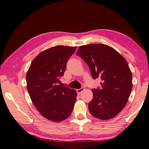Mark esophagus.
Returning a JSON list of instances; mask_svg holds the SVG:
<instances>
[{
	"instance_id": "obj_1",
	"label": "esophagus",
	"mask_w": 149,
	"mask_h": 149,
	"mask_svg": "<svg viewBox=\"0 0 149 149\" xmlns=\"http://www.w3.org/2000/svg\"><path fill=\"white\" fill-rule=\"evenodd\" d=\"M84 88H81L78 89L77 90H76V92H77V93H78V94H79L81 93L84 91Z\"/></svg>"
}]
</instances>
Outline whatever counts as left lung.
Instances as JSON below:
<instances>
[{
	"instance_id": "8db88e82",
	"label": "left lung",
	"mask_w": 149,
	"mask_h": 149,
	"mask_svg": "<svg viewBox=\"0 0 149 149\" xmlns=\"http://www.w3.org/2000/svg\"><path fill=\"white\" fill-rule=\"evenodd\" d=\"M76 55L88 64L93 79L101 78V89H93L88 107L96 118L108 120L126 105L132 89V75L125 58L104 44L80 46Z\"/></svg>"
}]
</instances>
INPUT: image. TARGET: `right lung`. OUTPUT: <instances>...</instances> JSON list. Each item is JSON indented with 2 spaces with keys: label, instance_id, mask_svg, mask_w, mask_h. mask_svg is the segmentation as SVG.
Wrapping results in <instances>:
<instances>
[{
  "label": "right lung",
  "instance_id": "obj_1",
  "mask_svg": "<svg viewBox=\"0 0 149 149\" xmlns=\"http://www.w3.org/2000/svg\"><path fill=\"white\" fill-rule=\"evenodd\" d=\"M76 47L58 45L45 49L34 58L26 73V88L31 100L40 114L48 120H63L73 109L76 90L58 83Z\"/></svg>",
  "mask_w": 149,
  "mask_h": 149
}]
</instances>
